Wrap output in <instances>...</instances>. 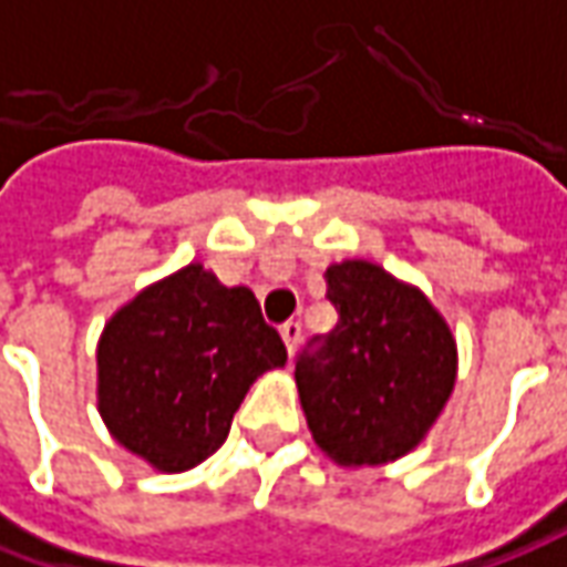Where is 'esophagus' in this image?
I'll return each mask as SVG.
<instances>
[{"label": "esophagus", "instance_id": "esophagus-1", "mask_svg": "<svg viewBox=\"0 0 567 567\" xmlns=\"http://www.w3.org/2000/svg\"><path fill=\"white\" fill-rule=\"evenodd\" d=\"M279 331H282V340L285 347H288V352H295L297 343H300V322H297V319H288Z\"/></svg>", "mask_w": 567, "mask_h": 567}]
</instances>
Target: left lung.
<instances>
[{"label":"left lung","mask_w":567,"mask_h":567,"mask_svg":"<svg viewBox=\"0 0 567 567\" xmlns=\"http://www.w3.org/2000/svg\"><path fill=\"white\" fill-rule=\"evenodd\" d=\"M338 324L300 350L297 393L316 445L343 466L395 461L449 402L457 350L426 297L368 260L324 270Z\"/></svg>","instance_id":"1"}]
</instances>
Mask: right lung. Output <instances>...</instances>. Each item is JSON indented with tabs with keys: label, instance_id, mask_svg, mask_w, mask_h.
I'll return each mask as SVG.
<instances>
[{
	"label": "right lung",
	"instance_id": "right-lung-1",
	"mask_svg": "<svg viewBox=\"0 0 567 567\" xmlns=\"http://www.w3.org/2000/svg\"><path fill=\"white\" fill-rule=\"evenodd\" d=\"M285 359L257 297L189 264L110 319L97 343V408L118 445L184 473L224 445L248 386Z\"/></svg>",
	"mask_w": 567,
	"mask_h": 567
}]
</instances>
